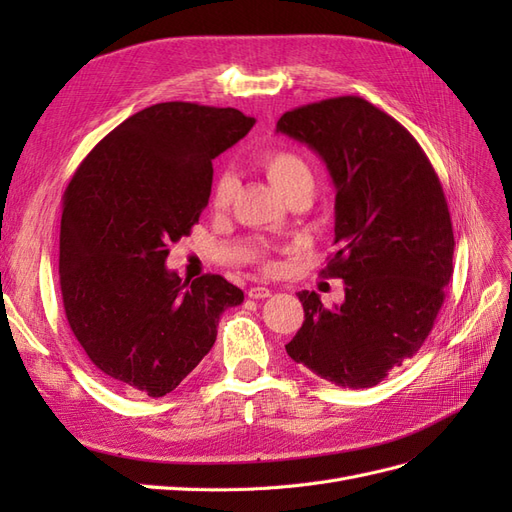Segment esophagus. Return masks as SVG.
Instances as JSON below:
<instances>
[{"label": "esophagus", "mask_w": 512, "mask_h": 512, "mask_svg": "<svg viewBox=\"0 0 512 512\" xmlns=\"http://www.w3.org/2000/svg\"><path fill=\"white\" fill-rule=\"evenodd\" d=\"M247 297H250V299H267V297H271V290L265 288V286H254V288L247 290Z\"/></svg>", "instance_id": "obj_1"}]
</instances>
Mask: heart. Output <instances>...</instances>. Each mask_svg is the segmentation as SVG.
I'll use <instances>...</instances> for the list:
<instances>
[{
  "label": "heart",
  "instance_id": "heart-1",
  "mask_svg": "<svg viewBox=\"0 0 512 512\" xmlns=\"http://www.w3.org/2000/svg\"><path fill=\"white\" fill-rule=\"evenodd\" d=\"M256 162L282 196L290 198L294 194H312L314 168L301 151L292 147H271L262 151ZM232 196H235V179L224 175L213 183L211 207L215 211H226L232 203Z\"/></svg>",
  "mask_w": 512,
  "mask_h": 512
}]
</instances>
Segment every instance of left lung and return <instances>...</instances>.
I'll return each mask as SVG.
<instances>
[{"instance_id":"left-lung-1","label":"left lung","mask_w":512,"mask_h":512,"mask_svg":"<svg viewBox=\"0 0 512 512\" xmlns=\"http://www.w3.org/2000/svg\"><path fill=\"white\" fill-rule=\"evenodd\" d=\"M277 132L314 149L335 185V254L322 273L342 305L299 292L305 320L286 352L344 389H367L421 350L453 275L442 183L416 138L359 96L284 113Z\"/></svg>"}]
</instances>
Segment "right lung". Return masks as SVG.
<instances>
[{
	"label": "right lung",
	"instance_id": "right-lung-1",
	"mask_svg": "<svg viewBox=\"0 0 512 512\" xmlns=\"http://www.w3.org/2000/svg\"><path fill=\"white\" fill-rule=\"evenodd\" d=\"M237 108L162 102L106 134L64 192L59 286L70 329L100 374L162 397L203 361L224 309L243 303L222 275L168 271V245L209 203L213 164L252 130Z\"/></svg>",
	"mask_w": 512,
	"mask_h": 512
}]
</instances>
